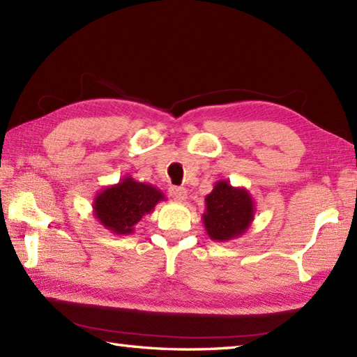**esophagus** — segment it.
I'll list each match as a JSON object with an SVG mask.
<instances>
[{
  "mask_svg": "<svg viewBox=\"0 0 357 357\" xmlns=\"http://www.w3.org/2000/svg\"><path fill=\"white\" fill-rule=\"evenodd\" d=\"M170 196L178 202H184L187 199V190L184 187H172L170 188Z\"/></svg>",
  "mask_w": 357,
  "mask_h": 357,
  "instance_id": "34e87169",
  "label": "esophagus"
}]
</instances>
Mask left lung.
<instances>
[{"mask_svg":"<svg viewBox=\"0 0 357 357\" xmlns=\"http://www.w3.org/2000/svg\"><path fill=\"white\" fill-rule=\"evenodd\" d=\"M254 213L255 204L250 192L220 179L205 197L202 222L211 240L228 242L246 233L254 220Z\"/></svg>","mask_w":357,"mask_h":357,"instance_id":"obj_1","label":"left lung"}]
</instances>
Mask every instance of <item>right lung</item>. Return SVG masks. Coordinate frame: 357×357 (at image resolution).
I'll use <instances>...</instances> for the list:
<instances>
[{"label": "right lung", "instance_id": "right-lung-1", "mask_svg": "<svg viewBox=\"0 0 357 357\" xmlns=\"http://www.w3.org/2000/svg\"><path fill=\"white\" fill-rule=\"evenodd\" d=\"M165 196L152 184L124 176L119 184L107 185L97 193L93 202V213L100 225L112 234L128 236L146 214L155 210V205Z\"/></svg>", "mask_w": 357, "mask_h": 357}]
</instances>
